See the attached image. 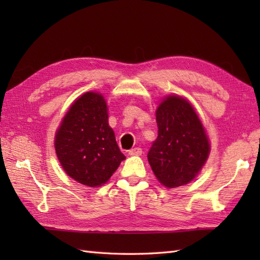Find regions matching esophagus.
I'll list each match as a JSON object with an SVG mask.
<instances>
[{
	"label": "esophagus",
	"instance_id": "1",
	"mask_svg": "<svg viewBox=\"0 0 260 260\" xmlns=\"http://www.w3.org/2000/svg\"><path fill=\"white\" fill-rule=\"evenodd\" d=\"M129 155H142V148L141 147H134L128 151Z\"/></svg>",
	"mask_w": 260,
	"mask_h": 260
}]
</instances>
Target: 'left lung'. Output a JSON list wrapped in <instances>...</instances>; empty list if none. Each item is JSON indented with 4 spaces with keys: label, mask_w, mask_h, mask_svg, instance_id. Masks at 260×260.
<instances>
[{
    "label": "left lung",
    "mask_w": 260,
    "mask_h": 260,
    "mask_svg": "<svg viewBox=\"0 0 260 260\" xmlns=\"http://www.w3.org/2000/svg\"><path fill=\"white\" fill-rule=\"evenodd\" d=\"M156 123L157 139L147 154L154 174L168 187L189 183L210 152L200 118L185 99L169 96L156 110Z\"/></svg>",
    "instance_id": "left-lung-1"
}]
</instances>
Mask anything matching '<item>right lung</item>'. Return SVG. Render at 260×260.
Listing matches in <instances>:
<instances>
[{
  "instance_id": "obj_1",
  "label": "right lung",
  "mask_w": 260,
  "mask_h": 260,
  "mask_svg": "<svg viewBox=\"0 0 260 260\" xmlns=\"http://www.w3.org/2000/svg\"><path fill=\"white\" fill-rule=\"evenodd\" d=\"M54 147L66 173L88 186L106 183L125 159L108 125L106 102L97 92H86L73 104Z\"/></svg>"
}]
</instances>
